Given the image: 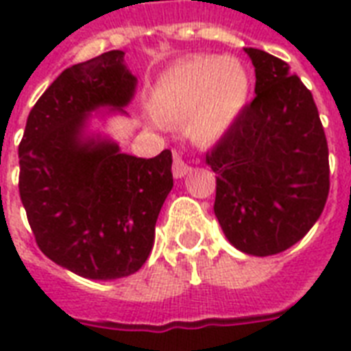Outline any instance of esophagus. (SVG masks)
<instances>
[{
	"label": "esophagus",
	"instance_id": "1",
	"mask_svg": "<svg viewBox=\"0 0 351 351\" xmlns=\"http://www.w3.org/2000/svg\"><path fill=\"white\" fill-rule=\"evenodd\" d=\"M189 171H191V165L182 158L180 153H175V160H173V176H175V178H184Z\"/></svg>",
	"mask_w": 351,
	"mask_h": 351
}]
</instances>
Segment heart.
Returning a JSON list of instances; mask_svg holds the SVG:
<instances>
[{"label":"heart","mask_w":351,"mask_h":351,"mask_svg":"<svg viewBox=\"0 0 351 351\" xmlns=\"http://www.w3.org/2000/svg\"><path fill=\"white\" fill-rule=\"evenodd\" d=\"M250 98V76L233 58L195 56L180 62L149 95V111L162 121H182L198 143L219 140L230 131Z\"/></svg>","instance_id":"obj_1"}]
</instances>
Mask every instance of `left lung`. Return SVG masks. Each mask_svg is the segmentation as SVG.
<instances>
[{
    "label": "left lung",
    "mask_w": 351,
    "mask_h": 351,
    "mask_svg": "<svg viewBox=\"0 0 351 351\" xmlns=\"http://www.w3.org/2000/svg\"><path fill=\"white\" fill-rule=\"evenodd\" d=\"M255 67V100L206 164L217 173L215 215L245 255H277L321 217L330 191L328 143L311 93L289 65L244 49Z\"/></svg>",
    "instance_id": "left-lung-1"
}]
</instances>
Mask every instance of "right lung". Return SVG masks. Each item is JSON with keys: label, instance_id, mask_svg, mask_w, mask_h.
Returning a JSON list of instances; mask_svg holds the SVG:
<instances>
[{"label": "right lung", "instance_id": "obj_1", "mask_svg": "<svg viewBox=\"0 0 351 351\" xmlns=\"http://www.w3.org/2000/svg\"><path fill=\"white\" fill-rule=\"evenodd\" d=\"M123 56L109 51L65 69L32 107L18 149L19 197L40 250L93 280L143 266L173 189L169 149L136 158L90 129L93 118L127 117L138 80Z\"/></svg>", "mask_w": 351, "mask_h": 351}]
</instances>
